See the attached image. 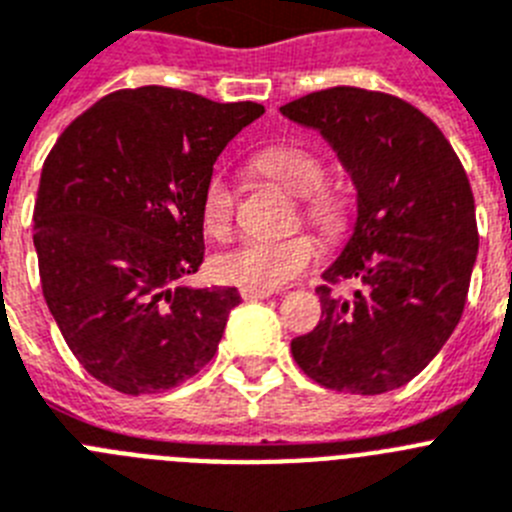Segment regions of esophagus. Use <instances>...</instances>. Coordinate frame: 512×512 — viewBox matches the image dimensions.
Masks as SVG:
<instances>
[{
    "instance_id": "34e87169",
    "label": "esophagus",
    "mask_w": 512,
    "mask_h": 512,
    "mask_svg": "<svg viewBox=\"0 0 512 512\" xmlns=\"http://www.w3.org/2000/svg\"><path fill=\"white\" fill-rule=\"evenodd\" d=\"M273 291H265V288H242V299L244 301H255V299H268Z\"/></svg>"
}]
</instances>
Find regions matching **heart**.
<instances>
[{
  "label": "heart",
  "mask_w": 512,
  "mask_h": 512,
  "mask_svg": "<svg viewBox=\"0 0 512 512\" xmlns=\"http://www.w3.org/2000/svg\"><path fill=\"white\" fill-rule=\"evenodd\" d=\"M257 167L301 198V211L324 237H340L348 229L350 206L345 193L324 188V164L304 146H273L257 154ZM203 226L211 237L226 239L234 231L237 193L224 175H213L203 190ZM317 257V242L309 234L283 239H244L239 247L216 257L213 270L224 283L244 288H281L299 278Z\"/></svg>",
  "instance_id": "obj_1"
}]
</instances>
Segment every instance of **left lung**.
<instances>
[{
	"label": "left lung",
	"mask_w": 512,
	"mask_h": 512,
	"mask_svg": "<svg viewBox=\"0 0 512 512\" xmlns=\"http://www.w3.org/2000/svg\"><path fill=\"white\" fill-rule=\"evenodd\" d=\"M281 113L332 146L358 206L353 234L317 288L322 319L291 340L293 358L327 389H399L464 314L479 247L469 177L441 128L394 95L332 87ZM337 280H353L354 293L332 294Z\"/></svg>",
	"instance_id": "left-lung-1"
}]
</instances>
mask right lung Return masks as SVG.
<instances>
[{
	"label": "right lung",
	"instance_id": "right-lung-1",
	"mask_svg": "<svg viewBox=\"0 0 512 512\" xmlns=\"http://www.w3.org/2000/svg\"><path fill=\"white\" fill-rule=\"evenodd\" d=\"M257 102L170 87L102 97L48 154L33 213L41 286L84 371L123 394L193 379L237 288L185 283L203 262V190Z\"/></svg>",
	"mask_w": 512,
	"mask_h": 512
}]
</instances>
